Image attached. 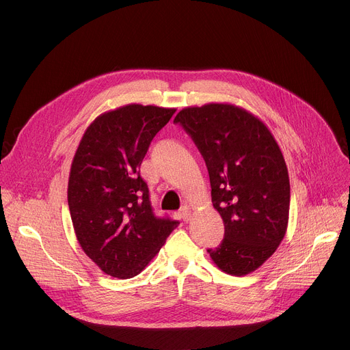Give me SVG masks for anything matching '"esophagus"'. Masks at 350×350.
<instances>
[{"instance_id": "obj_1", "label": "esophagus", "mask_w": 350, "mask_h": 350, "mask_svg": "<svg viewBox=\"0 0 350 350\" xmlns=\"http://www.w3.org/2000/svg\"><path fill=\"white\" fill-rule=\"evenodd\" d=\"M181 219L184 221H188L191 219V211H189L188 206H183V209H181Z\"/></svg>"}]
</instances>
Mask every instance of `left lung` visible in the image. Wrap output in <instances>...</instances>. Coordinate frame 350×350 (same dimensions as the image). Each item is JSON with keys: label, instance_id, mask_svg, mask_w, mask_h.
<instances>
[{"label": "left lung", "instance_id": "left-lung-1", "mask_svg": "<svg viewBox=\"0 0 350 350\" xmlns=\"http://www.w3.org/2000/svg\"><path fill=\"white\" fill-rule=\"evenodd\" d=\"M174 123L191 135L206 163L212 202L224 238L208 252L231 275L259 269L281 243L289 215V177L266 124L230 104L185 108Z\"/></svg>", "mask_w": 350, "mask_h": 350}]
</instances>
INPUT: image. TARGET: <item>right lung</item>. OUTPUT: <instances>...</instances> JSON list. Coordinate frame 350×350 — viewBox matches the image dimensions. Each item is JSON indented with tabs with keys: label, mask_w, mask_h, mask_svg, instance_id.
<instances>
[{
	"label": "right lung",
	"mask_w": 350,
	"mask_h": 350,
	"mask_svg": "<svg viewBox=\"0 0 350 350\" xmlns=\"http://www.w3.org/2000/svg\"><path fill=\"white\" fill-rule=\"evenodd\" d=\"M176 109L131 104L98 116L72 162L68 204L84 254L105 274L131 278L180 224L154 213L139 176L157 133Z\"/></svg>",
	"instance_id": "add662e5"
}]
</instances>
